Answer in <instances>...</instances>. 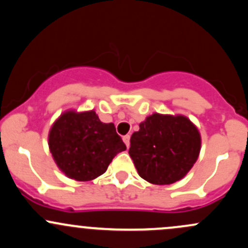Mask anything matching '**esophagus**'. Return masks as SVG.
I'll return each mask as SVG.
<instances>
[{
    "label": "esophagus",
    "mask_w": 248,
    "mask_h": 248,
    "mask_svg": "<svg viewBox=\"0 0 248 248\" xmlns=\"http://www.w3.org/2000/svg\"><path fill=\"white\" fill-rule=\"evenodd\" d=\"M122 139H124V142L126 143V146H127V147H129V140H130V135H124V137L122 138Z\"/></svg>",
    "instance_id": "obj_1"
}]
</instances>
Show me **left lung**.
Instances as JSON below:
<instances>
[{"mask_svg": "<svg viewBox=\"0 0 248 248\" xmlns=\"http://www.w3.org/2000/svg\"><path fill=\"white\" fill-rule=\"evenodd\" d=\"M139 126L130 137L128 152L139 175L154 185L181 180L199 156L201 138L197 127L184 115L157 113Z\"/></svg>", "mask_w": 248, "mask_h": 248, "instance_id": "left-lung-1", "label": "left lung"}]
</instances>
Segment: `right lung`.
I'll use <instances>...</instances> for the list:
<instances>
[{
  "mask_svg": "<svg viewBox=\"0 0 248 248\" xmlns=\"http://www.w3.org/2000/svg\"><path fill=\"white\" fill-rule=\"evenodd\" d=\"M54 161L68 178L89 181L102 175L126 145L114 124H103L94 110L64 111L49 132Z\"/></svg>",
  "mask_w": 248,
  "mask_h": 248,
  "instance_id": "1",
  "label": "right lung"
}]
</instances>
